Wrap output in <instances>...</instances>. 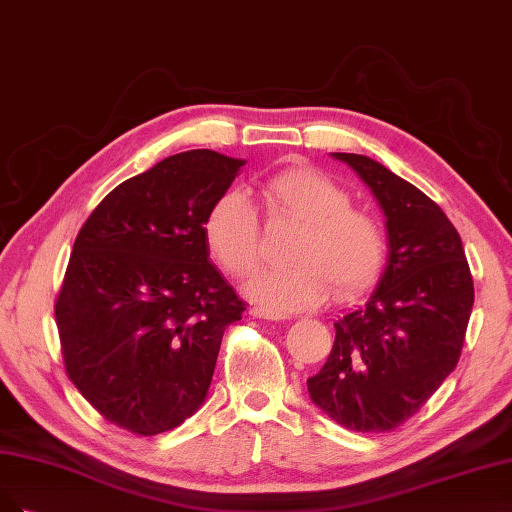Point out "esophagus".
<instances>
[{"instance_id": "1", "label": "esophagus", "mask_w": 512, "mask_h": 512, "mask_svg": "<svg viewBox=\"0 0 512 512\" xmlns=\"http://www.w3.org/2000/svg\"><path fill=\"white\" fill-rule=\"evenodd\" d=\"M251 315L257 317V319H270V321H276V319H285L283 315H276V312H270L266 308H259V306H253L251 308Z\"/></svg>"}]
</instances>
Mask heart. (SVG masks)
Wrapping results in <instances>:
<instances>
[{
	"label": "heart",
	"mask_w": 512,
	"mask_h": 512,
	"mask_svg": "<svg viewBox=\"0 0 512 512\" xmlns=\"http://www.w3.org/2000/svg\"><path fill=\"white\" fill-rule=\"evenodd\" d=\"M276 219L300 223L283 268L261 270L244 285L246 298L276 315L323 304L334 287L338 298H355L381 272L385 238L368 212L334 178L310 166H291L261 183ZM206 244L219 266L242 278L259 263V219L240 191L212 202L204 219Z\"/></svg>",
	"instance_id": "b5f03b06"
}]
</instances>
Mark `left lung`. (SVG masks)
Returning a JSON list of instances; mask_svg holds the SVG:
<instances>
[{
    "mask_svg": "<svg viewBox=\"0 0 512 512\" xmlns=\"http://www.w3.org/2000/svg\"><path fill=\"white\" fill-rule=\"evenodd\" d=\"M385 214L387 266L368 302L334 323L310 400L346 430L381 434L410 419L459 361L474 304L464 246L423 191L366 155L332 153Z\"/></svg>",
    "mask_w": 512,
    "mask_h": 512,
    "instance_id": "1",
    "label": "left lung"
}]
</instances>
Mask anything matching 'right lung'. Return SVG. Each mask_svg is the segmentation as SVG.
<instances>
[{
    "instance_id": "obj_1",
    "label": "right lung",
    "mask_w": 512,
    "mask_h": 512,
    "mask_svg": "<svg viewBox=\"0 0 512 512\" xmlns=\"http://www.w3.org/2000/svg\"><path fill=\"white\" fill-rule=\"evenodd\" d=\"M244 163L172 155L112 189L76 236L55 304L65 370L131 434L174 430L204 404L225 327L246 310L204 236Z\"/></svg>"
}]
</instances>
